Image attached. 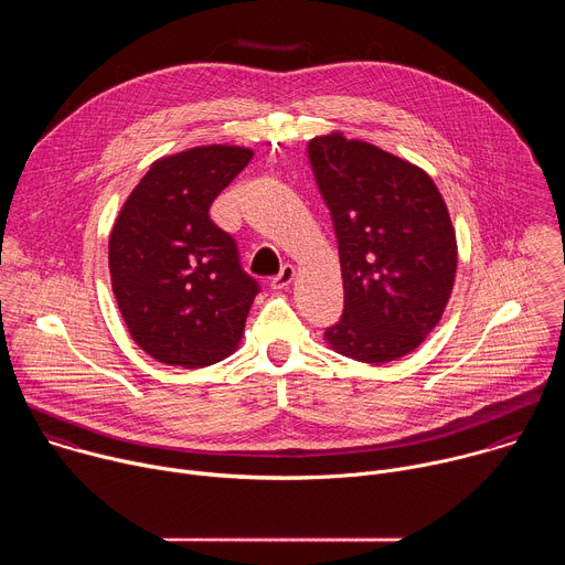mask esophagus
I'll use <instances>...</instances> for the list:
<instances>
[{
    "label": "esophagus",
    "mask_w": 565,
    "mask_h": 565,
    "mask_svg": "<svg viewBox=\"0 0 565 565\" xmlns=\"http://www.w3.org/2000/svg\"><path fill=\"white\" fill-rule=\"evenodd\" d=\"M292 279H295V268H292L290 264H286V266L279 270V275H277V277H273V281H270V288H273V290H281V288H288V286L292 284Z\"/></svg>",
    "instance_id": "esophagus-1"
}]
</instances>
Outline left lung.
Masks as SVG:
<instances>
[{
  "label": "left lung",
  "mask_w": 565,
  "mask_h": 565,
  "mask_svg": "<svg viewBox=\"0 0 565 565\" xmlns=\"http://www.w3.org/2000/svg\"><path fill=\"white\" fill-rule=\"evenodd\" d=\"M331 210L344 312L324 338L358 362L416 351L449 301L458 248L447 205L427 172L371 142L333 131L308 142Z\"/></svg>",
  "instance_id": "8db88e82"
}]
</instances>
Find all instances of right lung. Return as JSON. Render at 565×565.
Instances as JSON below:
<instances>
[{
	"instance_id": "right-lung-1",
	"label": "right lung",
	"mask_w": 565,
	"mask_h": 565,
	"mask_svg": "<svg viewBox=\"0 0 565 565\" xmlns=\"http://www.w3.org/2000/svg\"><path fill=\"white\" fill-rule=\"evenodd\" d=\"M253 149L205 145L156 160L109 236L111 288L134 342L153 360L201 369L241 342L259 292L210 205Z\"/></svg>"
}]
</instances>
